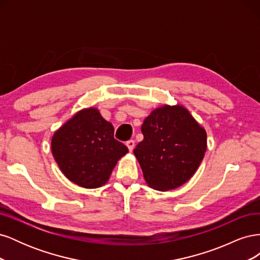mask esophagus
<instances>
[{"mask_svg": "<svg viewBox=\"0 0 260 260\" xmlns=\"http://www.w3.org/2000/svg\"><path fill=\"white\" fill-rule=\"evenodd\" d=\"M125 145H127V147L129 148V151L132 152L133 148H135L136 142H135V141H133V140H129V141H127V142H125Z\"/></svg>", "mask_w": 260, "mask_h": 260, "instance_id": "1", "label": "esophagus"}]
</instances>
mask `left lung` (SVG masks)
<instances>
[{"label":"left lung","instance_id":"8db88e82","mask_svg":"<svg viewBox=\"0 0 260 260\" xmlns=\"http://www.w3.org/2000/svg\"><path fill=\"white\" fill-rule=\"evenodd\" d=\"M141 131L144 139L133 153L148 186L165 192L193 177L205 155L207 135L184 106L155 108Z\"/></svg>","mask_w":260,"mask_h":260}]
</instances>
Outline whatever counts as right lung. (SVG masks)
<instances>
[{"instance_id": "add662e5", "label": "right lung", "mask_w": 260, "mask_h": 260, "mask_svg": "<svg viewBox=\"0 0 260 260\" xmlns=\"http://www.w3.org/2000/svg\"><path fill=\"white\" fill-rule=\"evenodd\" d=\"M52 154L67 179L85 188L104 185L128 147L95 107L81 109L55 131Z\"/></svg>"}]
</instances>
